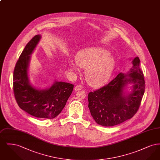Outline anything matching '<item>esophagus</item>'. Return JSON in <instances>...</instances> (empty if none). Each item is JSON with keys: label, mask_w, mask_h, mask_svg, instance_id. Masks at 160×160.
<instances>
[{"label": "esophagus", "mask_w": 160, "mask_h": 160, "mask_svg": "<svg viewBox=\"0 0 160 160\" xmlns=\"http://www.w3.org/2000/svg\"><path fill=\"white\" fill-rule=\"evenodd\" d=\"M81 89H82V86H80V85H76V86H75V88H74V90H75L76 91H80V90H81Z\"/></svg>", "instance_id": "obj_1"}]
</instances>
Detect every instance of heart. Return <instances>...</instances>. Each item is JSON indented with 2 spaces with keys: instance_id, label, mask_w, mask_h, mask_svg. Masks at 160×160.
<instances>
[{
  "instance_id": "1",
  "label": "heart",
  "mask_w": 160,
  "mask_h": 160,
  "mask_svg": "<svg viewBox=\"0 0 160 160\" xmlns=\"http://www.w3.org/2000/svg\"><path fill=\"white\" fill-rule=\"evenodd\" d=\"M115 59L104 48L91 47L83 49L76 56V62L71 61L70 70L74 74L78 72V67L85 69V78L92 87L104 85L112 76L115 67Z\"/></svg>"
}]
</instances>
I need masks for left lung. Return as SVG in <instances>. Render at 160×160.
<instances>
[{
  "mask_svg": "<svg viewBox=\"0 0 160 160\" xmlns=\"http://www.w3.org/2000/svg\"><path fill=\"white\" fill-rule=\"evenodd\" d=\"M132 63L127 73H119L109 83L89 93L88 107L100 125L114 126L136 113L145 92V83L138 57L134 58Z\"/></svg>",
  "mask_w": 160,
  "mask_h": 160,
  "instance_id": "left-lung-1",
  "label": "left lung"
}]
</instances>
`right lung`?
<instances>
[{"mask_svg":"<svg viewBox=\"0 0 160 160\" xmlns=\"http://www.w3.org/2000/svg\"><path fill=\"white\" fill-rule=\"evenodd\" d=\"M41 38L40 35H35L20 54L14 71L13 90L18 106L24 112L38 118L52 119L65 106L74 85L55 80L50 88L41 89L31 83L28 74L31 55Z\"/></svg>","mask_w":160,"mask_h":160,"instance_id":"right-lung-1","label":"right lung"}]
</instances>
